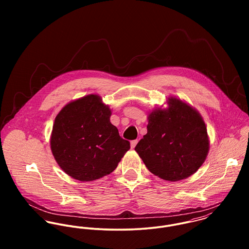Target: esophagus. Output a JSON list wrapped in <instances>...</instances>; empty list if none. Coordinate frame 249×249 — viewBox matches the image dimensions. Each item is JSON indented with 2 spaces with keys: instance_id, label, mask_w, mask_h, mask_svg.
I'll list each match as a JSON object with an SVG mask.
<instances>
[{
  "instance_id": "esophagus-1",
  "label": "esophagus",
  "mask_w": 249,
  "mask_h": 249,
  "mask_svg": "<svg viewBox=\"0 0 249 249\" xmlns=\"http://www.w3.org/2000/svg\"><path fill=\"white\" fill-rule=\"evenodd\" d=\"M137 142H138V140H133V141H131V142H130V146H131V148H134V147L136 146Z\"/></svg>"
}]
</instances>
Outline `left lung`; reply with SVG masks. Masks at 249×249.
<instances>
[{"label":"left lung","mask_w":249,"mask_h":249,"mask_svg":"<svg viewBox=\"0 0 249 249\" xmlns=\"http://www.w3.org/2000/svg\"><path fill=\"white\" fill-rule=\"evenodd\" d=\"M167 103V108L148 114L147 133L135 150L150 173L174 182L191 177L202 166L210 142L196 109L176 97Z\"/></svg>","instance_id":"obj_1"}]
</instances>
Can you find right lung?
<instances>
[{
    "label": "right lung",
    "mask_w": 249,
    "mask_h": 249,
    "mask_svg": "<svg viewBox=\"0 0 249 249\" xmlns=\"http://www.w3.org/2000/svg\"><path fill=\"white\" fill-rule=\"evenodd\" d=\"M110 116L111 110L101 97L91 94L67 104L55 117L51 149L71 178L82 182L104 178L130 148L110 123Z\"/></svg>",
    "instance_id": "add662e5"
}]
</instances>
